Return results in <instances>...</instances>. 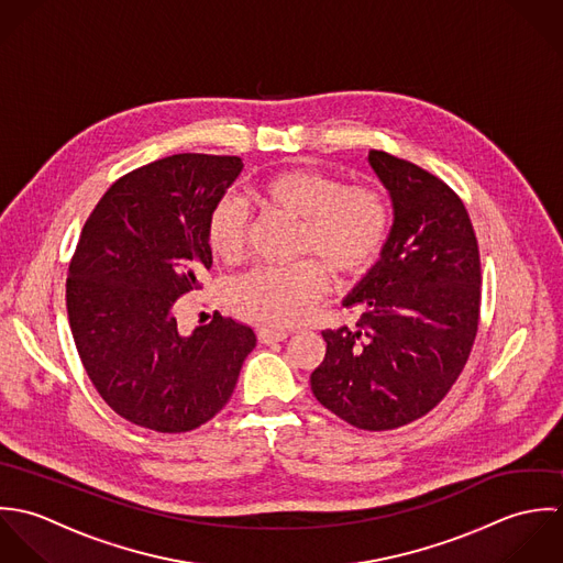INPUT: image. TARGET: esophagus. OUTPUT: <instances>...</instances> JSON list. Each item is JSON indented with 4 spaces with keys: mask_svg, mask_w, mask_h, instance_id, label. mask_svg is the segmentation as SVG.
<instances>
[{
    "mask_svg": "<svg viewBox=\"0 0 563 563\" xmlns=\"http://www.w3.org/2000/svg\"><path fill=\"white\" fill-rule=\"evenodd\" d=\"M287 338H289V333H287V331H274V329H261V331H258V339H261L263 343L285 341Z\"/></svg>",
    "mask_w": 563,
    "mask_h": 563,
    "instance_id": "esophagus-1",
    "label": "esophagus"
}]
</instances>
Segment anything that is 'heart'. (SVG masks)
<instances>
[{
    "label": "heart",
    "instance_id": "b5f03b06",
    "mask_svg": "<svg viewBox=\"0 0 563 563\" xmlns=\"http://www.w3.org/2000/svg\"><path fill=\"white\" fill-rule=\"evenodd\" d=\"M254 198L267 211L298 225V252L316 256L333 276L365 272L380 254L389 232V207L367 185H343L339 178L289 169L265 178ZM211 252L232 263L243 252L245 213L236 200H222L207 225ZM327 285L318 263L287 269H254L236 289L239 311L265 327H296L309 318Z\"/></svg>",
    "mask_w": 563,
    "mask_h": 563
}]
</instances>
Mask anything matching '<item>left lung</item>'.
Returning a JSON list of instances; mask_svg holds the SVG:
<instances>
[{"label":"left lung","instance_id":"8db88e82","mask_svg":"<svg viewBox=\"0 0 563 563\" xmlns=\"http://www.w3.org/2000/svg\"><path fill=\"white\" fill-rule=\"evenodd\" d=\"M394 220L376 265L343 298L356 331L322 333L316 398L365 431L427 416L461 374L478 329L481 261L463 202L433 174L369 150Z\"/></svg>","mask_w":563,"mask_h":563}]
</instances>
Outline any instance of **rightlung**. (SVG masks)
Instances as JSON below:
<instances>
[{"label": "right lung", "instance_id": "add662e5", "mask_svg": "<svg viewBox=\"0 0 563 563\" xmlns=\"http://www.w3.org/2000/svg\"><path fill=\"white\" fill-rule=\"evenodd\" d=\"M243 169L236 156L174 154L119 178L82 228L67 278L80 361L123 420L185 433L216 418L256 345L218 318L180 333L174 302L213 265L207 225Z\"/></svg>", "mask_w": 563, "mask_h": 563}]
</instances>
